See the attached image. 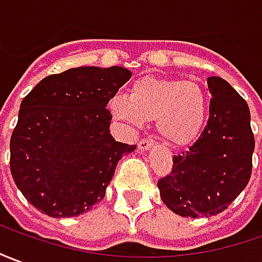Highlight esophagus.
<instances>
[{"label":"esophagus","instance_id":"obj_1","mask_svg":"<svg viewBox=\"0 0 262 262\" xmlns=\"http://www.w3.org/2000/svg\"><path fill=\"white\" fill-rule=\"evenodd\" d=\"M154 145V141L151 138H142L141 141L138 142V148L144 151V149H149L151 147Z\"/></svg>","mask_w":262,"mask_h":262}]
</instances>
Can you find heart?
<instances>
[{"mask_svg": "<svg viewBox=\"0 0 262 262\" xmlns=\"http://www.w3.org/2000/svg\"><path fill=\"white\" fill-rule=\"evenodd\" d=\"M207 97L195 81L145 77L137 79L129 95H115L110 111L115 120L131 127L154 121L162 140L187 145L200 135L207 118Z\"/></svg>", "mask_w": 262, "mask_h": 262, "instance_id": "b5f03b06", "label": "heart"}]
</instances>
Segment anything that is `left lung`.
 <instances>
[{"mask_svg": "<svg viewBox=\"0 0 262 262\" xmlns=\"http://www.w3.org/2000/svg\"><path fill=\"white\" fill-rule=\"evenodd\" d=\"M207 84V125L187 151L172 157L171 172L158 180L161 200L181 217L223 212L251 177L255 140L248 104L225 79L210 77Z\"/></svg>", "mask_w": 262, "mask_h": 262, "instance_id": "8db88e82", "label": "left lung"}]
</instances>
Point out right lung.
I'll use <instances>...</instances> for the list:
<instances>
[{
	"label": "right lung",
	"instance_id": "obj_1",
	"mask_svg": "<svg viewBox=\"0 0 262 262\" xmlns=\"http://www.w3.org/2000/svg\"><path fill=\"white\" fill-rule=\"evenodd\" d=\"M131 78L122 67H78L41 79L25 97L10 141L11 176L50 217H77L105 195L122 155L107 104Z\"/></svg>",
	"mask_w": 262,
	"mask_h": 262
}]
</instances>
